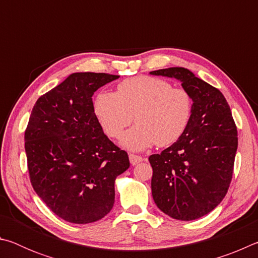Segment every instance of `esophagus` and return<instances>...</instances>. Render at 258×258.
<instances>
[{"mask_svg":"<svg viewBox=\"0 0 258 258\" xmlns=\"http://www.w3.org/2000/svg\"><path fill=\"white\" fill-rule=\"evenodd\" d=\"M128 157H130V161H131V164H132L133 166H134V165H138L139 163H141V161H143V158H142L141 156L130 154V155H128Z\"/></svg>","mask_w":258,"mask_h":258,"instance_id":"esophagus-1","label":"esophagus"}]
</instances>
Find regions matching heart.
<instances>
[{"mask_svg":"<svg viewBox=\"0 0 258 258\" xmlns=\"http://www.w3.org/2000/svg\"><path fill=\"white\" fill-rule=\"evenodd\" d=\"M93 112L110 138H118L134 116L137 125L119 142L125 149L142 151L154 145L169 147L182 138L191 119L192 98L165 80L138 76L119 83L116 93L100 91Z\"/></svg>","mask_w":258,"mask_h":258,"instance_id":"heart-1","label":"heart"}]
</instances>
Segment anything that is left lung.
<instances>
[{
    "label": "left lung",
    "mask_w": 258,
    "mask_h": 258,
    "mask_svg": "<svg viewBox=\"0 0 258 258\" xmlns=\"http://www.w3.org/2000/svg\"><path fill=\"white\" fill-rule=\"evenodd\" d=\"M150 75L175 78L192 98L184 134L160 154L149 157L151 191L161 212L180 221L203 217L220 205L232 180L238 132L220 90L189 69L172 67Z\"/></svg>",
    "instance_id": "1"
}]
</instances>
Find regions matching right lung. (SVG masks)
I'll use <instances>...</instances> for the list:
<instances>
[{"label":"right lung","instance_id":"add662e5","mask_svg":"<svg viewBox=\"0 0 258 258\" xmlns=\"http://www.w3.org/2000/svg\"><path fill=\"white\" fill-rule=\"evenodd\" d=\"M119 76L74 73L37 100L25 132L32 185L55 215L75 224L101 220L115 203L127 152L103 133L92 95Z\"/></svg>","mask_w":258,"mask_h":258}]
</instances>
